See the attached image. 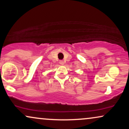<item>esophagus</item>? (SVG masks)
Instances as JSON below:
<instances>
[{
  "instance_id": "obj_1",
  "label": "esophagus",
  "mask_w": 129,
  "mask_h": 129,
  "mask_svg": "<svg viewBox=\"0 0 129 129\" xmlns=\"http://www.w3.org/2000/svg\"><path fill=\"white\" fill-rule=\"evenodd\" d=\"M59 63L61 65H63V64H64V62H63V61H62V60H61V61H59Z\"/></svg>"
}]
</instances>
